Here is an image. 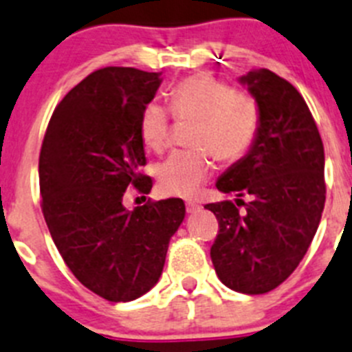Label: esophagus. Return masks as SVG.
Listing matches in <instances>:
<instances>
[{
    "instance_id": "esophagus-1",
    "label": "esophagus",
    "mask_w": 352,
    "mask_h": 352,
    "mask_svg": "<svg viewBox=\"0 0 352 352\" xmlns=\"http://www.w3.org/2000/svg\"><path fill=\"white\" fill-rule=\"evenodd\" d=\"M200 209H201V206L198 204V201H188V204H186V212L188 214H195V212H198Z\"/></svg>"
}]
</instances>
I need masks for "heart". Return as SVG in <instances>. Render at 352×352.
<instances>
[{
  "label": "heart",
  "instance_id": "obj_1",
  "mask_svg": "<svg viewBox=\"0 0 352 352\" xmlns=\"http://www.w3.org/2000/svg\"><path fill=\"white\" fill-rule=\"evenodd\" d=\"M175 120H195L193 151L175 152L157 170L159 191L168 197L191 198L210 179L214 157L237 163L252 151L262 124L261 102L252 91L230 88L209 74L184 78L170 91ZM170 113L159 102H148L140 117V136L145 146L164 151L170 142Z\"/></svg>",
  "mask_w": 352,
  "mask_h": 352
}]
</instances>
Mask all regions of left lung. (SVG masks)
Masks as SVG:
<instances>
[{"label": "left lung", "mask_w": 352, "mask_h": 352, "mask_svg": "<svg viewBox=\"0 0 352 352\" xmlns=\"http://www.w3.org/2000/svg\"><path fill=\"white\" fill-rule=\"evenodd\" d=\"M241 81L261 102L262 124L252 151L216 182L223 193H237V204L206 206L219 225L210 258L228 289L265 294L294 273L319 227L324 146L307 102L287 79L262 69ZM243 196L252 200L246 204Z\"/></svg>", "instance_id": "1"}]
</instances>
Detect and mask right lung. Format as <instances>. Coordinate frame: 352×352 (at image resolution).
Wrapping results in <instances>:
<instances>
[{"instance_id":"1","label":"right lung","mask_w":352,"mask_h":352,"mask_svg":"<svg viewBox=\"0 0 352 352\" xmlns=\"http://www.w3.org/2000/svg\"><path fill=\"white\" fill-rule=\"evenodd\" d=\"M157 72L104 67L76 85L49 120L38 157L41 207L67 267L113 303L140 298L163 273L170 237L184 219L180 198L124 207L127 188L148 195L152 179L140 117Z\"/></svg>"}]
</instances>
